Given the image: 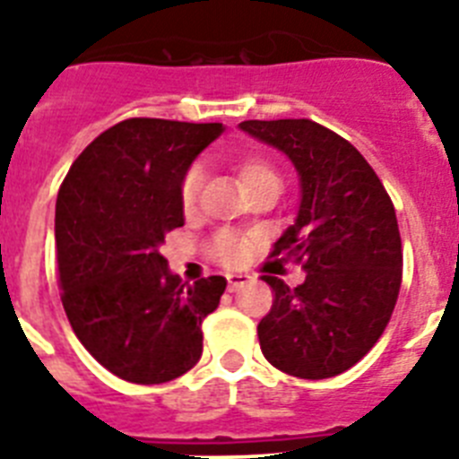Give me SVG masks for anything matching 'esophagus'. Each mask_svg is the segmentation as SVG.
Returning <instances> with one entry per match:
<instances>
[{
  "label": "esophagus",
  "instance_id": "1",
  "mask_svg": "<svg viewBox=\"0 0 459 459\" xmlns=\"http://www.w3.org/2000/svg\"><path fill=\"white\" fill-rule=\"evenodd\" d=\"M249 280H252V277H249L247 273H229V275H226V282H229V291H238V289L245 287Z\"/></svg>",
  "mask_w": 459,
  "mask_h": 459
}]
</instances>
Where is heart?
Masks as SVG:
<instances>
[{"label": "heart", "mask_w": 459, "mask_h": 459, "mask_svg": "<svg viewBox=\"0 0 459 459\" xmlns=\"http://www.w3.org/2000/svg\"><path fill=\"white\" fill-rule=\"evenodd\" d=\"M238 175H240V182L245 184L247 191H252L254 186H259V184L265 182H280L275 168L265 163V160H261V158H245V160H240V163H238ZM200 186H203V170H200L198 165H194V168L184 175L182 188H179V200H182L184 210H191V207L195 205ZM242 252H245L242 240L236 233H229V230L219 233V236L214 238V245H212L214 259H219L221 264H236V261H240Z\"/></svg>", "instance_id": "heart-1"}]
</instances>
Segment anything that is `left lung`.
<instances>
[{
	"mask_svg": "<svg viewBox=\"0 0 459 459\" xmlns=\"http://www.w3.org/2000/svg\"><path fill=\"white\" fill-rule=\"evenodd\" d=\"M299 172L301 203L273 256L303 261L299 287L264 280L275 291L259 322L261 352L280 371L322 380L348 371L376 345L402 287V238L394 205L367 158L307 118L242 121Z\"/></svg>",
	"mask_w": 459,
	"mask_h": 459,
	"instance_id": "obj_1",
	"label": "left lung"
}]
</instances>
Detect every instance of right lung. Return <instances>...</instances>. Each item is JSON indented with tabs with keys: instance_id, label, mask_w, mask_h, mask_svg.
<instances>
[{
	"instance_id": "right-lung-1",
	"label": "right lung",
	"mask_w": 459,
	"mask_h": 459,
	"mask_svg": "<svg viewBox=\"0 0 459 459\" xmlns=\"http://www.w3.org/2000/svg\"><path fill=\"white\" fill-rule=\"evenodd\" d=\"M221 123L128 118L95 137L56 203L63 307L76 338L118 378L175 380L198 364L203 319L226 277L179 280L160 254L184 226L182 179Z\"/></svg>"
}]
</instances>
